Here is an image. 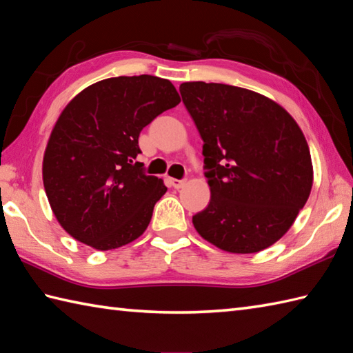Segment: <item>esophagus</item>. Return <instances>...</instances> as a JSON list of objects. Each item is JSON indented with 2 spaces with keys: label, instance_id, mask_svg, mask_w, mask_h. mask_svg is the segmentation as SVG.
<instances>
[{
  "label": "esophagus",
  "instance_id": "esophagus-1",
  "mask_svg": "<svg viewBox=\"0 0 353 353\" xmlns=\"http://www.w3.org/2000/svg\"><path fill=\"white\" fill-rule=\"evenodd\" d=\"M168 181L170 187H174V189H181V187L185 184V179H176V178H168Z\"/></svg>",
  "mask_w": 353,
  "mask_h": 353
}]
</instances>
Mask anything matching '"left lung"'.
I'll use <instances>...</instances> for the list:
<instances>
[{
	"label": "left lung",
	"instance_id": "obj_1",
	"mask_svg": "<svg viewBox=\"0 0 353 353\" xmlns=\"http://www.w3.org/2000/svg\"><path fill=\"white\" fill-rule=\"evenodd\" d=\"M183 103L203 140L211 198L192 222L231 254H255L292 228L312 187L310 148L285 108L260 93L187 81Z\"/></svg>",
	"mask_w": 353,
	"mask_h": 353
}]
</instances>
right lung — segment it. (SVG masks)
I'll return each mask as SVG.
<instances>
[{
  "label": "right lung",
  "instance_id": "right-lung-1",
  "mask_svg": "<svg viewBox=\"0 0 353 353\" xmlns=\"http://www.w3.org/2000/svg\"><path fill=\"white\" fill-rule=\"evenodd\" d=\"M179 103L174 84L154 75L107 78L69 101L46 143L42 178L70 237L110 250L142 236L168 187L136 161L139 134Z\"/></svg>",
  "mask_w": 353,
  "mask_h": 353
}]
</instances>
